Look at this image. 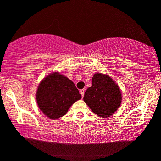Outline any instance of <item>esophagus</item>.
Returning a JSON list of instances; mask_svg holds the SVG:
<instances>
[{
	"label": "esophagus",
	"instance_id": "esophagus-1",
	"mask_svg": "<svg viewBox=\"0 0 161 161\" xmlns=\"http://www.w3.org/2000/svg\"><path fill=\"white\" fill-rule=\"evenodd\" d=\"M80 93L81 94V96L83 97L84 93H85V89H81V90L80 91Z\"/></svg>",
	"mask_w": 161,
	"mask_h": 161
}]
</instances>
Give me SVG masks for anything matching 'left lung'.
<instances>
[{"instance_id":"obj_1","label":"left lung","mask_w":161,"mask_h":161,"mask_svg":"<svg viewBox=\"0 0 161 161\" xmlns=\"http://www.w3.org/2000/svg\"><path fill=\"white\" fill-rule=\"evenodd\" d=\"M83 100L93 113L102 118L112 116L122 102L119 86L106 74L97 73L92 78V85L86 90Z\"/></svg>"}]
</instances>
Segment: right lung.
Instances as JSON below:
<instances>
[{"instance_id":"right-lung-1","label":"right lung","mask_w":161,"mask_h":161,"mask_svg":"<svg viewBox=\"0 0 161 161\" xmlns=\"http://www.w3.org/2000/svg\"><path fill=\"white\" fill-rule=\"evenodd\" d=\"M81 95L72 80L58 72L44 78L39 84L36 100L39 109L49 119H56L68 112Z\"/></svg>"}]
</instances>
